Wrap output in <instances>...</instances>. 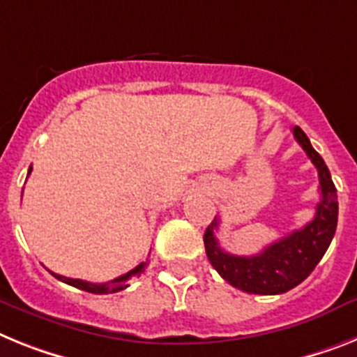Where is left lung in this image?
Listing matches in <instances>:
<instances>
[{
	"label": "left lung",
	"instance_id": "obj_1",
	"mask_svg": "<svg viewBox=\"0 0 357 357\" xmlns=\"http://www.w3.org/2000/svg\"><path fill=\"white\" fill-rule=\"evenodd\" d=\"M294 137L307 152L319 176L321 202L317 203L314 220L308 221L303 229L294 230L265 247L256 256H234L225 252L214 236L220 225V220L215 218L203 236L206 257L218 274L227 283L248 294H283L298 287L316 268L336 234L337 192L328 167L299 127H294Z\"/></svg>",
	"mask_w": 357,
	"mask_h": 357
}]
</instances>
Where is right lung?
<instances>
[{"label":"right lung","mask_w":357,"mask_h":357,"mask_svg":"<svg viewBox=\"0 0 357 357\" xmlns=\"http://www.w3.org/2000/svg\"><path fill=\"white\" fill-rule=\"evenodd\" d=\"M31 170L32 167L29 169V174H31ZM145 266L146 263H139V265H137L136 268H132L130 272L119 275V278H116V280L112 281H107V283H91V281L72 280V278H65V275L54 274V272H50V274H52L56 280L63 281V283H67V285L76 287V289L79 290H85V292H92V294H114V292H119V290L127 289L128 281L132 280V278H136V275L142 274V272L145 271Z\"/></svg>","instance_id":"right-lung-1"}]
</instances>
